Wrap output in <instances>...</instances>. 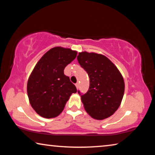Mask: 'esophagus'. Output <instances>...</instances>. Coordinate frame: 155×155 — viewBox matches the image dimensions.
<instances>
[{
    "label": "esophagus",
    "instance_id": "34e87169",
    "mask_svg": "<svg viewBox=\"0 0 155 155\" xmlns=\"http://www.w3.org/2000/svg\"><path fill=\"white\" fill-rule=\"evenodd\" d=\"M75 85H76V87H77V89L78 90V87H79V84H78V83H77L75 84Z\"/></svg>",
    "mask_w": 155,
    "mask_h": 155
}]
</instances>
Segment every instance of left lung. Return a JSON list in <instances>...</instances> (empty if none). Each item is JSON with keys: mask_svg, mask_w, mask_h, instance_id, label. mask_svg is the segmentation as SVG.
I'll use <instances>...</instances> for the list:
<instances>
[{"mask_svg": "<svg viewBox=\"0 0 155 155\" xmlns=\"http://www.w3.org/2000/svg\"><path fill=\"white\" fill-rule=\"evenodd\" d=\"M77 59L90 77L89 90L81 96L84 108L94 119L107 118L122 103L124 93L122 74L103 54L84 51L78 53Z\"/></svg>", "mask_w": 155, "mask_h": 155, "instance_id": "obj_1", "label": "left lung"}]
</instances>
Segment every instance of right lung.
<instances>
[{
    "mask_svg": "<svg viewBox=\"0 0 155 155\" xmlns=\"http://www.w3.org/2000/svg\"><path fill=\"white\" fill-rule=\"evenodd\" d=\"M77 52L61 46L47 51L37 63L27 82V94L33 109L45 118L55 117L64 110L77 88L64 70Z\"/></svg>",
    "mask_w": 155,
    "mask_h": 155,
    "instance_id": "add662e5",
    "label": "right lung"
}]
</instances>
